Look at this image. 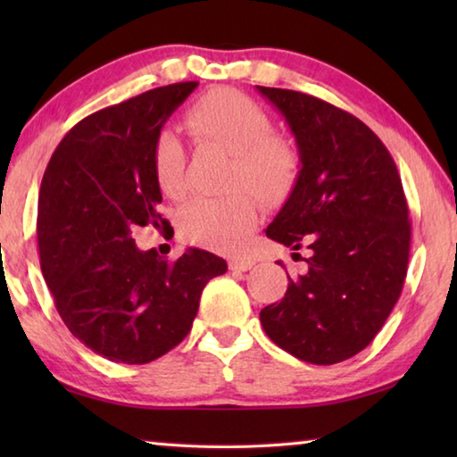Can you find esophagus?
<instances>
[{"instance_id":"34e87169","label":"esophagus","mask_w":457,"mask_h":457,"mask_svg":"<svg viewBox=\"0 0 457 457\" xmlns=\"http://www.w3.org/2000/svg\"><path fill=\"white\" fill-rule=\"evenodd\" d=\"M229 270H234V272H247V270H252L253 262L250 258H231L228 262Z\"/></svg>"}]
</instances>
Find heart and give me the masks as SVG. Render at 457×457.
Here are the masks:
<instances>
[{"instance_id":"obj_1","label":"heart","mask_w":457,"mask_h":457,"mask_svg":"<svg viewBox=\"0 0 457 457\" xmlns=\"http://www.w3.org/2000/svg\"><path fill=\"white\" fill-rule=\"evenodd\" d=\"M183 125L197 143L213 145L229 154L223 197L195 199L181 215V234L191 244L212 250H234L250 234L258 218L256 201H280L294 189L303 157L290 138L274 135L270 114L250 96L231 88H215L199 96L183 114ZM153 171L159 189L183 199L185 151L173 133H161L153 146Z\"/></svg>"}]
</instances>
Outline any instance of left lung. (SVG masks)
Listing matches in <instances>:
<instances>
[{"instance_id":"left-lung-1","label":"left lung","mask_w":457,"mask_h":457,"mask_svg":"<svg viewBox=\"0 0 457 457\" xmlns=\"http://www.w3.org/2000/svg\"><path fill=\"white\" fill-rule=\"evenodd\" d=\"M288 122L303 171L266 236L306 245V272L262 308L274 343L300 361L335 365L377 337L403 290L411 223L391 153L365 122L296 90L258 87ZM298 256V253H294Z\"/></svg>"}]
</instances>
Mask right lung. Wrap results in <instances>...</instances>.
I'll use <instances>...</instances> for the list:
<instances>
[{
	"label": "right lung",
	"mask_w": 457,
	"mask_h": 457,
	"mask_svg": "<svg viewBox=\"0 0 457 457\" xmlns=\"http://www.w3.org/2000/svg\"><path fill=\"white\" fill-rule=\"evenodd\" d=\"M197 82H177L103 108L68 130L42 177L37 247L68 330L100 357L145 365L191 330L199 298L226 260L189 247L173 264L138 250L133 229H167L153 146Z\"/></svg>",
	"instance_id": "add662e5"
}]
</instances>
